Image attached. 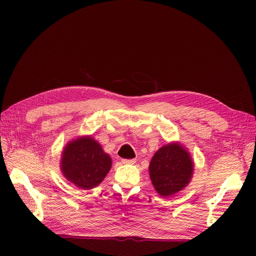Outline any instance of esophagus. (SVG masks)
Segmentation results:
<instances>
[{
  "mask_svg": "<svg viewBox=\"0 0 256 256\" xmlns=\"http://www.w3.org/2000/svg\"><path fill=\"white\" fill-rule=\"evenodd\" d=\"M122 164H136V159H122Z\"/></svg>",
  "mask_w": 256,
  "mask_h": 256,
  "instance_id": "34e87169",
  "label": "esophagus"
}]
</instances>
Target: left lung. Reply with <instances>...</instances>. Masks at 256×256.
<instances>
[{
	"instance_id": "obj_1",
	"label": "left lung",
	"mask_w": 256,
	"mask_h": 256,
	"mask_svg": "<svg viewBox=\"0 0 256 256\" xmlns=\"http://www.w3.org/2000/svg\"><path fill=\"white\" fill-rule=\"evenodd\" d=\"M193 162L190 154L180 144H168L154 154L150 175L154 189L162 196L180 191L190 182Z\"/></svg>"
}]
</instances>
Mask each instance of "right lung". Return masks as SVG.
Instances as JSON below:
<instances>
[{"label":"right lung","mask_w":256,"mask_h":256,"mask_svg":"<svg viewBox=\"0 0 256 256\" xmlns=\"http://www.w3.org/2000/svg\"><path fill=\"white\" fill-rule=\"evenodd\" d=\"M62 172L81 189H92L104 180L112 161L92 138H80L69 143L62 156Z\"/></svg>","instance_id":"obj_1"}]
</instances>
